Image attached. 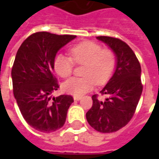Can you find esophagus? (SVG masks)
I'll return each mask as SVG.
<instances>
[{
    "label": "esophagus",
    "mask_w": 159,
    "mask_h": 159,
    "mask_svg": "<svg viewBox=\"0 0 159 159\" xmlns=\"http://www.w3.org/2000/svg\"><path fill=\"white\" fill-rule=\"evenodd\" d=\"M73 99H74V100H79L82 99V96H73Z\"/></svg>",
    "instance_id": "esophagus-1"
}]
</instances>
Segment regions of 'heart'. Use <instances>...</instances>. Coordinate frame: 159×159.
Returning <instances> with one entry per match:
<instances>
[{"label":"heart","instance_id":"heart-1","mask_svg":"<svg viewBox=\"0 0 159 159\" xmlns=\"http://www.w3.org/2000/svg\"><path fill=\"white\" fill-rule=\"evenodd\" d=\"M69 56L58 54L53 59V68L63 78L71 75L75 64L83 65L82 77H71L63 83L66 93L81 96L92 89L95 83L102 85L110 79L117 66V57L111 49L92 41H84L71 47Z\"/></svg>","mask_w":159,"mask_h":159}]
</instances>
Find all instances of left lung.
I'll return each instance as SVG.
<instances>
[{
  "mask_svg": "<svg viewBox=\"0 0 159 159\" xmlns=\"http://www.w3.org/2000/svg\"><path fill=\"white\" fill-rule=\"evenodd\" d=\"M113 50L117 67L112 77L100 93L106 95L100 100L92 96L93 105L86 113L89 125L100 133L116 132L133 117L143 89L140 79L141 68L133 50L126 42L111 36H97Z\"/></svg>",
  "mask_w": 159,
  "mask_h": 159,
  "instance_id": "left-lung-1",
  "label": "left lung"
}]
</instances>
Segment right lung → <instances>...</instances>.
Wrapping results in <instances>:
<instances>
[{
    "label": "right lung",
    "mask_w": 159,
    "mask_h": 159,
    "mask_svg": "<svg viewBox=\"0 0 159 159\" xmlns=\"http://www.w3.org/2000/svg\"><path fill=\"white\" fill-rule=\"evenodd\" d=\"M76 38L73 35H55L47 31L33 33L16 54L12 68V90L26 123L43 133L59 129L66 123L71 95L50 94L59 89L52 73L53 59L62 47Z\"/></svg>",
    "instance_id": "right-lung-1"
}]
</instances>
